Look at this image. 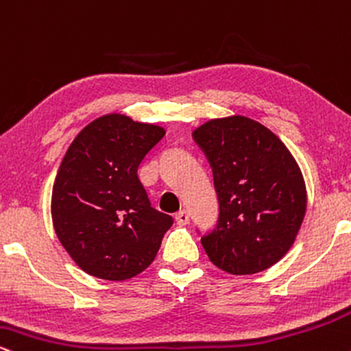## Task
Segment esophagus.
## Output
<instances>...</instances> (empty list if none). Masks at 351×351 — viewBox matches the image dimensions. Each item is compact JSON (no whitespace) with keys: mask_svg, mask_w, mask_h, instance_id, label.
Here are the masks:
<instances>
[{"mask_svg":"<svg viewBox=\"0 0 351 351\" xmlns=\"http://www.w3.org/2000/svg\"><path fill=\"white\" fill-rule=\"evenodd\" d=\"M176 221H177V225H180V226L187 225L189 223V212H187V210H180V212H177L176 213Z\"/></svg>","mask_w":351,"mask_h":351,"instance_id":"obj_1","label":"esophagus"}]
</instances>
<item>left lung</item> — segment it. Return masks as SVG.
<instances>
[{
  "mask_svg": "<svg viewBox=\"0 0 351 351\" xmlns=\"http://www.w3.org/2000/svg\"><path fill=\"white\" fill-rule=\"evenodd\" d=\"M207 156L220 204L217 228L202 237L210 261L230 274H256L294 245L307 191L294 156L254 119H210L192 133Z\"/></svg>",
  "mask_w": 351,
  "mask_h": 351,
  "instance_id": "1",
  "label": "left lung"
}]
</instances>
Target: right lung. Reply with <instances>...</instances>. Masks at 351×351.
Instances as JSON below:
<instances>
[{
  "mask_svg": "<svg viewBox=\"0 0 351 351\" xmlns=\"http://www.w3.org/2000/svg\"><path fill=\"white\" fill-rule=\"evenodd\" d=\"M164 128L111 113L73 139L52 189L57 238L80 269L126 281L154 261L174 220L151 207L138 167Z\"/></svg>",
  "mask_w": 351,
  "mask_h": 351,
  "instance_id": "add662e5",
  "label": "right lung"
}]
</instances>
